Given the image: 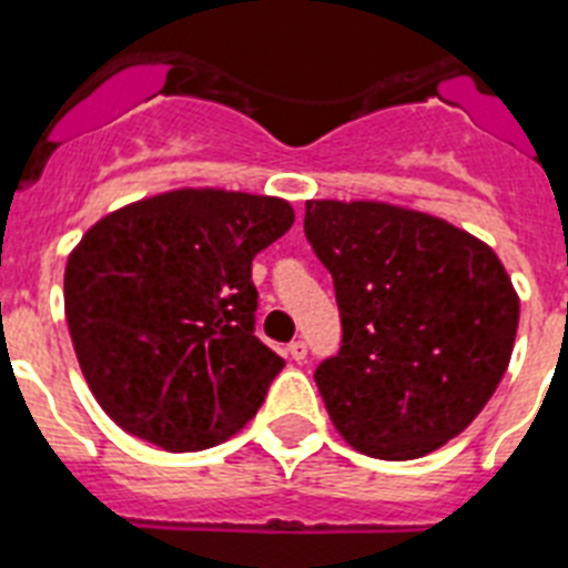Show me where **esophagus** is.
<instances>
[{
  "label": "esophagus",
  "instance_id": "esophagus-1",
  "mask_svg": "<svg viewBox=\"0 0 568 568\" xmlns=\"http://www.w3.org/2000/svg\"><path fill=\"white\" fill-rule=\"evenodd\" d=\"M288 354H291V359H294V363H303L305 354H308V345H305L303 339H294V343L288 345Z\"/></svg>",
  "mask_w": 568,
  "mask_h": 568
}]
</instances>
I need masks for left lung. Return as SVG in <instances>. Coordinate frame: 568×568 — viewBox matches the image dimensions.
I'll return each instance as SVG.
<instances>
[{"label": "left lung", "instance_id": "1", "mask_svg": "<svg viewBox=\"0 0 568 568\" xmlns=\"http://www.w3.org/2000/svg\"><path fill=\"white\" fill-rule=\"evenodd\" d=\"M305 236L343 320L337 357L314 372L334 428L379 460L446 446L515 348L520 300L495 251L440 216L374 200H308Z\"/></svg>", "mask_w": 568, "mask_h": 568}]
</instances>
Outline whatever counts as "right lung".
<instances>
[{"mask_svg":"<svg viewBox=\"0 0 568 568\" xmlns=\"http://www.w3.org/2000/svg\"><path fill=\"white\" fill-rule=\"evenodd\" d=\"M291 223L280 196L176 189L85 231L65 265L68 332L116 426L200 452L254 417L285 363L254 337L251 260Z\"/></svg>","mask_w":568,"mask_h":568,"instance_id":"1","label":"right lung"}]
</instances>
